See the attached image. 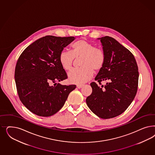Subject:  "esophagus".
<instances>
[{
    "label": "esophagus",
    "mask_w": 155,
    "mask_h": 155,
    "mask_svg": "<svg viewBox=\"0 0 155 155\" xmlns=\"http://www.w3.org/2000/svg\"><path fill=\"white\" fill-rule=\"evenodd\" d=\"M83 85H77V88H79V89H80V88H82V87H83Z\"/></svg>",
    "instance_id": "esophagus-1"
}]
</instances>
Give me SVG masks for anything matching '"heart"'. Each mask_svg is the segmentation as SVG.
I'll list each match as a JSON object with an SVG mask.
<instances>
[{"label": "heart", "instance_id": "1", "mask_svg": "<svg viewBox=\"0 0 155 155\" xmlns=\"http://www.w3.org/2000/svg\"><path fill=\"white\" fill-rule=\"evenodd\" d=\"M104 51L96 48L94 44L84 39L75 42L72 45V52L62 51L59 56L60 64L65 71L71 70L74 59L80 60V69L71 71L68 74L71 83L81 84L90 80L94 71L99 72L103 68L105 62Z\"/></svg>", "mask_w": 155, "mask_h": 155}]
</instances>
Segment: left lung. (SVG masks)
<instances>
[{
    "mask_svg": "<svg viewBox=\"0 0 155 155\" xmlns=\"http://www.w3.org/2000/svg\"><path fill=\"white\" fill-rule=\"evenodd\" d=\"M100 39L105 54L102 70L95 77L99 84H90L92 92L86 99L91 111L101 119H107L124 112L134 99L137 92L139 72L135 57L129 50L110 36Z\"/></svg>",
    "mask_w": 155,
    "mask_h": 155,
    "instance_id": "left-lung-1",
    "label": "left lung"
}]
</instances>
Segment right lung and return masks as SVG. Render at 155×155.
<instances>
[{"label": "right lung", "instance_id": "obj_1", "mask_svg": "<svg viewBox=\"0 0 155 155\" xmlns=\"http://www.w3.org/2000/svg\"><path fill=\"white\" fill-rule=\"evenodd\" d=\"M75 37L45 36L28 45L20 55L15 67V80L19 99L35 115L48 117L63 107L76 85H61L56 81L67 75L59 56ZM55 83L54 86L50 84Z\"/></svg>", "mask_w": 155, "mask_h": 155}]
</instances>
